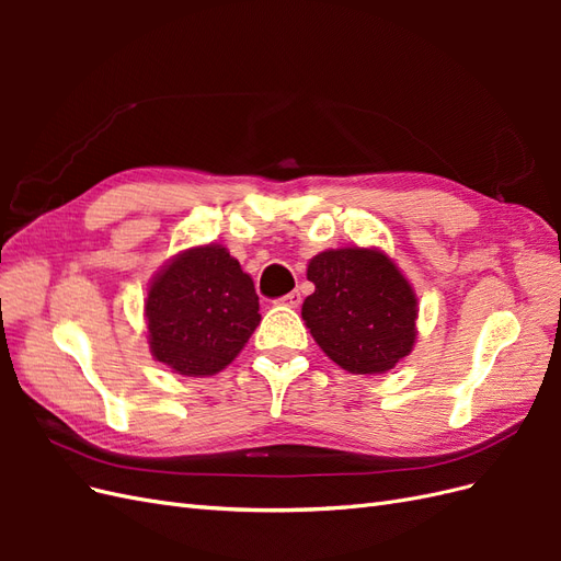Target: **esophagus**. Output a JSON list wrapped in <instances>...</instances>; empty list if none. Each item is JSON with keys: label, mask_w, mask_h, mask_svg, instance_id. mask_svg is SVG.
<instances>
[{"label": "esophagus", "mask_w": 561, "mask_h": 561, "mask_svg": "<svg viewBox=\"0 0 561 561\" xmlns=\"http://www.w3.org/2000/svg\"><path fill=\"white\" fill-rule=\"evenodd\" d=\"M278 304H283V307H290V309H297L299 304H301V295L297 293V290H293V293H287L285 297H280L278 299Z\"/></svg>", "instance_id": "esophagus-1"}]
</instances>
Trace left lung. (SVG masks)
<instances>
[{"label":"left lung","mask_w":561,"mask_h":561,"mask_svg":"<svg viewBox=\"0 0 561 561\" xmlns=\"http://www.w3.org/2000/svg\"><path fill=\"white\" fill-rule=\"evenodd\" d=\"M316 293L301 318L316 344L351 375H383L416 342V295L381 250L339 248L307 268Z\"/></svg>","instance_id":"1"}]
</instances>
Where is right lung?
<instances>
[{"instance_id":"add662e5","label":"right lung","mask_w":561,"mask_h":561,"mask_svg":"<svg viewBox=\"0 0 561 561\" xmlns=\"http://www.w3.org/2000/svg\"><path fill=\"white\" fill-rule=\"evenodd\" d=\"M151 355L184 377L225 369L260 325L252 278L222 245L180 252L145 299Z\"/></svg>"}]
</instances>
